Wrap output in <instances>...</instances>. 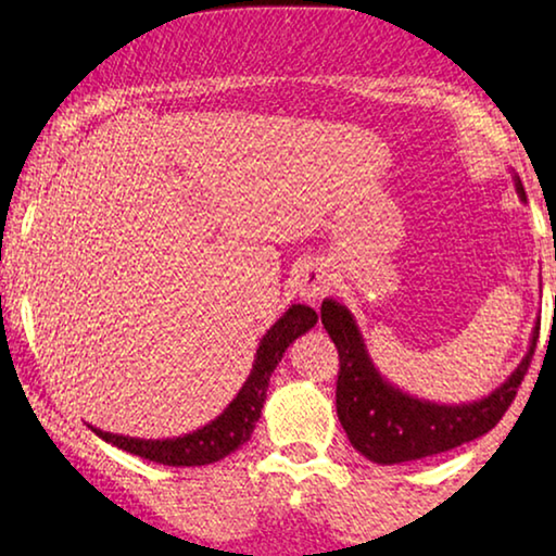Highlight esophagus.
I'll list each match as a JSON object with an SVG mask.
<instances>
[{"label": "esophagus", "instance_id": "esophagus-1", "mask_svg": "<svg viewBox=\"0 0 556 556\" xmlns=\"http://www.w3.org/2000/svg\"><path fill=\"white\" fill-rule=\"evenodd\" d=\"M330 290V274L326 271V266L320 264H305L298 274V292L302 300L307 302H318L320 298H326Z\"/></svg>", "mask_w": 556, "mask_h": 556}]
</instances>
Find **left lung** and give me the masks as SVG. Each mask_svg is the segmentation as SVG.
Segmentation results:
<instances>
[{"mask_svg":"<svg viewBox=\"0 0 556 556\" xmlns=\"http://www.w3.org/2000/svg\"><path fill=\"white\" fill-rule=\"evenodd\" d=\"M513 187L526 200L523 185L513 172ZM323 328L339 349L341 371L336 382V410L351 446L377 465H400L456 448L480 439L495 428L516 397L518 384L529 371L539 339V323L531 330L529 351L503 384L472 403H433L400 390L379 375L371 362L362 328L346 305L339 300H323Z\"/></svg>","mask_w":556,"mask_h":556,"instance_id":"left-lung-1","label":"left lung"}]
</instances>
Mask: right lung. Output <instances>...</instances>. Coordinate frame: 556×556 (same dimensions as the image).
Returning a JSON list of instances; mask_svg holds the SVG:
<instances>
[{"label": "right lung", "instance_id": "add662e5", "mask_svg": "<svg viewBox=\"0 0 556 556\" xmlns=\"http://www.w3.org/2000/svg\"><path fill=\"white\" fill-rule=\"evenodd\" d=\"M315 323H318V313L307 305H290L287 313L274 326L266 330L264 339L258 341L254 367H251L249 379L238 395L230 400L226 410L215 420H210L197 431H189L185 435H174V439H136V435L110 433L102 428L91 426V431L100 435L108 444L123 448L140 456V459L156 462V465L168 467H202L220 462L223 456L233 454L241 448L245 441L254 433L256 420L262 416V407L266 400V390H269L271 371L282 362L285 351L290 349L294 339L307 333Z\"/></svg>", "mask_w": 556, "mask_h": 556}]
</instances>
